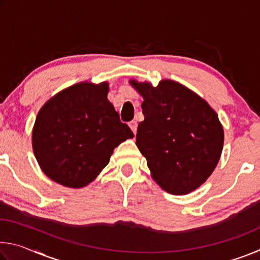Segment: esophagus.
Returning <instances> with one entry per match:
<instances>
[{
	"mask_svg": "<svg viewBox=\"0 0 260 260\" xmlns=\"http://www.w3.org/2000/svg\"><path fill=\"white\" fill-rule=\"evenodd\" d=\"M128 125H129V127H131V129L133 131V133L136 134V131H138V122H136L135 120H133V121H131Z\"/></svg>",
	"mask_w": 260,
	"mask_h": 260,
	"instance_id": "1",
	"label": "esophagus"
}]
</instances>
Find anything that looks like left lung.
I'll list each match as a JSON object with an SVG mask.
<instances>
[{
  "label": "left lung",
  "mask_w": 260,
  "mask_h": 260,
  "mask_svg": "<svg viewBox=\"0 0 260 260\" xmlns=\"http://www.w3.org/2000/svg\"><path fill=\"white\" fill-rule=\"evenodd\" d=\"M131 83L143 96L144 120L138 126L136 146L152 178L174 195L192 191L206 181L221 155L223 129L217 113L178 82Z\"/></svg>",
  "instance_id": "1"
}]
</instances>
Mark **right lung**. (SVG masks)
<instances>
[{"mask_svg":"<svg viewBox=\"0 0 260 260\" xmlns=\"http://www.w3.org/2000/svg\"><path fill=\"white\" fill-rule=\"evenodd\" d=\"M107 96L108 83H78L39 111L32 135L34 155L57 183L86 186L108 165L113 149L134 136Z\"/></svg>","mask_w":260,"mask_h":260,"instance_id":"right-lung-1","label":"right lung"}]
</instances>
